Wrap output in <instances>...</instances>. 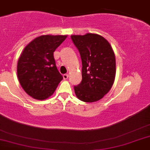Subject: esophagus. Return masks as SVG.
Segmentation results:
<instances>
[{"instance_id": "34e87169", "label": "esophagus", "mask_w": 150, "mask_h": 150, "mask_svg": "<svg viewBox=\"0 0 150 150\" xmlns=\"http://www.w3.org/2000/svg\"><path fill=\"white\" fill-rule=\"evenodd\" d=\"M68 74H64L63 75V79H68Z\"/></svg>"}]
</instances>
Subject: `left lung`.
<instances>
[{
	"label": "left lung",
	"mask_w": 150,
	"mask_h": 150,
	"mask_svg": "<svg viewBox=\"0 0 150 150\" xmlns=\"http://www.w3.org/2000/svg\"><path fill=\"white\" fill-rule=\"evenodd\" d=\"M82 59L81 82L74 86L79 100L93 103L102 99L112 87L116 74V62L112 47L100 35L87 33L71 36Z\"/></svg>",
	"instance_id": "8db88e82"
}]
</instances>
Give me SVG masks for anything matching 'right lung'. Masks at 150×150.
Masks as SVG:
<instances>
[{"label":"right lung","mask_w":150,"mask_h":150,"mask_svg":"<svg viewBox=\"0 0 150 150\" xmlns=\"http://www.w3.org/2000/svg\"><path fill=\"white\" fill-rule=\"evenodd\" d=\"M67 35H41L30 42L19 57V82L28 95L43 100L54 93L63 77L56 68L53 53Z\"/></svg>","instance_id":"right-lung-1"}]
</instances>
